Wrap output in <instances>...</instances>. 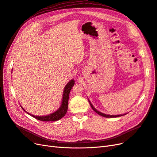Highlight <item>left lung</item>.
I'll use <instances>...</instances> for the list:
<instances>
[{"label": "left lung", "mask_w": 157, "mask_h": 157, "mask_svg": "<svg viewBox=\"0 0 157 157\" xmlns=\"http://www.w3.org/2000/svg\"><path fill=\"white\" fill-rule=\"evenodd\" d=\"M89 104H90V105L91 106V108L93 109V110L95 111V113H97L98 114H99L100 116H103V117H106V118H116V117H119V116H123L124 114H122V115H109V114H103V113H100V112H98V110H97L95 108H94V107L93 106V105H91V103L90 102V101H89Z\"/></svg>", "instance_id": "obj_1"}]
</instances>
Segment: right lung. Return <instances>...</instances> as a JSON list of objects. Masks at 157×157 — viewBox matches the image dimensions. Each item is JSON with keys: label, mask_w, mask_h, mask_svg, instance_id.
<instances>
[{"label": "right lung", "mask_w": 157, "mask_h": 157, "mask_svg": "<svg viewBox=\"0 0 157 157\" xmlns=\"http://www.w3.org/2000/svg\"><path fill=\"white\" fill-rule=\"evenodd\" d=\"M74 85V80L72 79L70 81V82L68 83L66 85L64 90V94H63V98H62V102L61 106L60 109L56 110L55 113H54L48 116H34L31 115L35 118H36L40 121H45V122H52V121H57L60 119H61L62 117H64L66 113L68 110V99H69V95L70 90L72 88ZM24 110V109H23Z\"/></svg>", "instance_id": "right-lung-1"}]
</instances>
